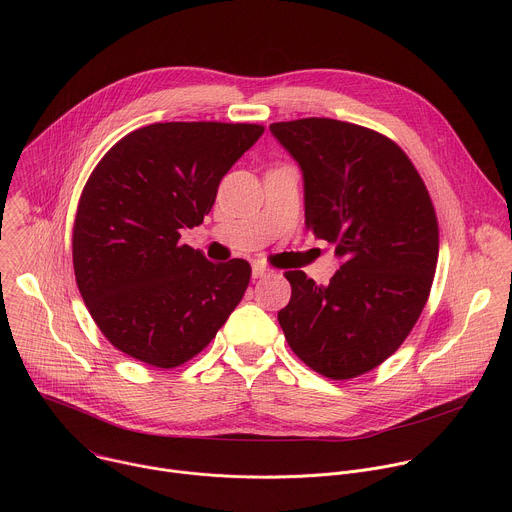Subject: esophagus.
<instances>
[{
    "label": "esophagus",
    "instance_id": "obj_1",
    "mask_svg": "<svg viewBox=\"0 0 512 512\" xmlns=\"http://www.w3.org/2000/svg\"><path fill=\"white\" fill-rule=\"evenodd\" d=\"M269 273H271V269L265 267V265H261V263H253V267H251L253 279H261V277H265V275H269Z\"/></svg>",
    "mask_w": 512,
    "mask_h": 512
}]
</instances>
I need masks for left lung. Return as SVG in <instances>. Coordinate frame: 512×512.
<instances>
[{"mask_svg":"<svg viewBox=\"0 0 512 512\" xmlns=\"http://www.w3.org/2000/svg\"><path fill=\"white\" fill-rule=\"evenodd\" d=\"M304 178L306 227L336 245L340 269L318 285L287 271L277 320L310 369L352 379L389 358L431 289L440 237L427 188L397 143L338 119L271 123Z\"/></svg>","mask_w":512,"mask_h":512,"instance_id":"left-lung-1","label":"left lung"}]
</instances>
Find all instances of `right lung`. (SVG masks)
<instances>
[{"mask_svg":"<svg viewBox=\"0 0 512 512\" xmlns=\"http://www.w3.org/2000/svg\"><path fill=\"white\" fill-rule=\"evenodd\" d=\"M263 135L251 123H154L131 131L93 170L72 231L81 296L121 352L174 369L196 356L241 302L245 259L212 263L180 245L218 184Z\"/></svg>","mask_w":512,"mask_h":512,"instance_id":"obj_1","label":"right lung"}]
</instances>
